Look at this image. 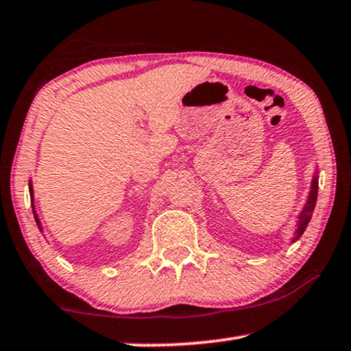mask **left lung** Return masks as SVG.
I'll list each match as a JSON object with an SVG mask.
<instances>
[{"instance_id":"1","label":"left lung","mask_w":351,"mask_h":351,"mask_svg":"<svg viewBox=\"0 0 351 351\" xmlns=\"http://www.w3.org/2000/svg\"><path fill=\"white\" fill-rule=\"evenodd\" d=\"M317 189H319V175L316 170V173H314L313 181H311L310 195H308V199L304 206V209H302L299 213V221H297V229H295V235H294L293 241H297L302 235H304L306 226H308V223H310L313 212H314V207H316V201H317Z\"/></svg>"}]
</instances>
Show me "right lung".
Masks as SVG:
<instances>
[{
	"label": "right lung",
	"instance_id": "right-lung-1",
	"mask_svg": "<svg viewBox=\"0 0 351 351\" xmlns=\"http://www.w3.org/2000/svg\"><path fill=\"white\" fill-rule=\"evenodd\" d=\"M29 193H31V203H32V212H34V218H35V223H37L38 229L43 232V226L40 223V218L37 215V212H35V207H34V189H32V181H29Z\"/></svg>",
	"mask_w": 351,
	"mask_h": 351
}]
</instances>
